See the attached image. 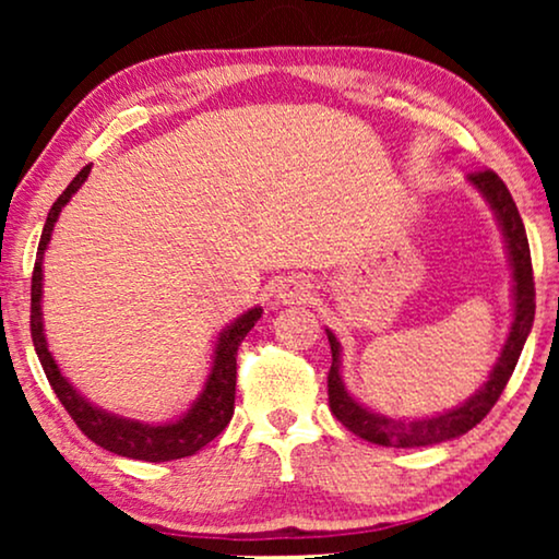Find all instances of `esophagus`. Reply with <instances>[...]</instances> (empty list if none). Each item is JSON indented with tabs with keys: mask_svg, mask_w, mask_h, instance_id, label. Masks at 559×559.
Wrapping results in <instances>:
<instances>
[{
	"mask_svg": "<svg viewBox=\"0 0 559 559\" xmlns=\"http://www.w3.org/2000/svg\"><path fill=\"white\" fill-rule=\"evenodd\" d=\"M274 295H277V302L282 305H295V302H305L310 300V285L305 280H282L277 289H274Z\"/></svg>",
	"mask_w": 559,
	"mask_h": 559,
	"instance_id": "1",
	"label": "esophagus"
}]
</instances>
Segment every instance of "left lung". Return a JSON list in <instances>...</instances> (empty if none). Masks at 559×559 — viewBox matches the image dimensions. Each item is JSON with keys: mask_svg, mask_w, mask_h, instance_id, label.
Returning <instances> with one entry per match:
<instances>
[{"mask_svg": "<svg viewBox=\"0 0 559 559\" xmlns=\"http://www.w3.org/2000/svg\"><path fill=\"white\" fill-rule=\"evenodd\" d=\"M468 186L478 190L491 209L496 224H499L503 249H507L509 270H511V300H514V312H511L509 335L503 341V348L499 358H496L493 369L488 371V379L471 394L468 400L457 404L453 409L438 412L432 417H415V419H394L381 415V412L366 407L358 402L354 394L346 389L343 381V348L341 341L335 338L331 328H325L328 343H331L333 364L328 371V400H331V412L338 417V423L348 427L350 432L366 442L384 448H425L438 445V442L461 438L468 430H473L480 419H484L491 407L499 400L503 386L514 373V366L522 356V348L532 333L534 323V277H532V254L530 241H526V231L519 216L516 203L511 193L503 186L499 175L486 170L476 173L468 178Z\"/></svg>", "mask_w": 559, "mask_h": 559, "instance_id": "obj_1", "label": "left lung"}]
</instances>
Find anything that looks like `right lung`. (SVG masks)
<instances>
[{"label": "right lung", "instance_id": "obj_1", "mask_svg": "<svg viewBox=\"0 0 559 559\" xmlns=\"http://www.w3.org/2000/svg\"><path fill=\"white\" fill-rule=\"evenodd\" d=\"M91 173V165L71 180V186L63 190V195L52 203V209L45 218L40 243H37V259L33 272V305H29V331H33L35 354L40 358L45 377H48L52 392L73 417V423L81 427L88 440L96 445L109 450L114 455L132 457V461H147V463H165L178 461V457L195 455L198 450L209 445L216 435L224 432V427L231 423L234 417V396H236V350H239L241 341L254 328V323L262 318V308L254 305L239 318H234L226 328H221L216 341H213L209 373L201 392L190 407L182 412L178 419H167V423H142V419H132L117 412H109L98 407L83 396L75 389L60 366L56 356L50 354L48 335H45V320H43V262L48 243L52 239V228L58 224L60 211L66 209L68 201L79 193V188L86 182Z\"/></svg>", "mask_w": 559, "mask_h": 559}]
</instances>
